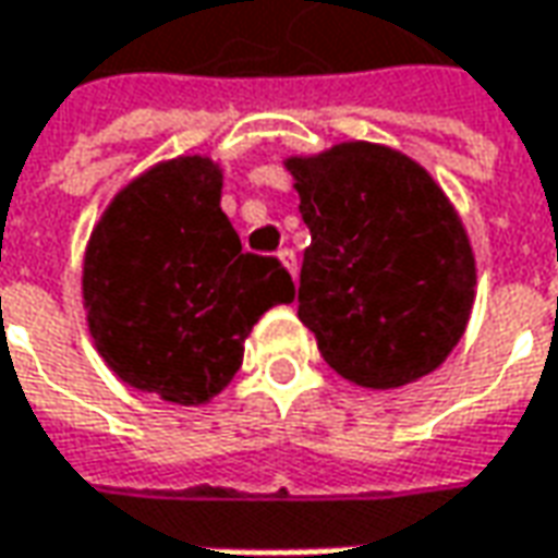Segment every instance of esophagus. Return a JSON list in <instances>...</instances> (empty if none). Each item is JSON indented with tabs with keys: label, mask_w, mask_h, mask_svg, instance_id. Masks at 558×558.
<instances>
[{
	"label": "esophagus",
	"mask_w": 558,
	"mask_h": 558,
	"mask_svg": "<svg viewBox=\"0 0 558 558\" xmlns=\"http://www.w3.org/2000/svg\"><path fill=\"white\" fill-rule=\"evenodd\" d=\"M279 264L289 269L291 279H298V257H294V251H291V247H282V251H279Z\"/></svg>",
	"instance_id": "esophagus-1"
}]
</instances>
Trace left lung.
Masks as SVG:
<instances>
[{"label": "left lung", "instance_id": "1", "mask_svg": "<svg viewBox=\"0 0 558 558\" xmlns=\"http://www.w3.org/2000/svg\"><path fill=\"white\" fill-rule=\"evenodd\" d=\"M311 229L298 319L356 388L388 391L435 373L475 304V251L435 177L381 142L291 155Z\"/></svg>", "mask_w": 558, "mask_h": 558}]
</instances>
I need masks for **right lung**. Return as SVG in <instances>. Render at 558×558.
Instances as JSON below:
<instances>
[{"label": "right lung", "mask_w": 558, "mask_h": 558, "mask_svg": "<svg viewBox=\"0 0 558 558\" xmlns=\"http://www.w3.org/2000/svg\"><path fill=\"white\" fill-rule=\"evenodd\" d=\"M207 155L151 163L101 210L83 254V307L105 366L136 391L202 407L239 373L254 323L294 301L279 260L242 254Z\"/></svg>", "instance_id": "1"}]
</instances>
